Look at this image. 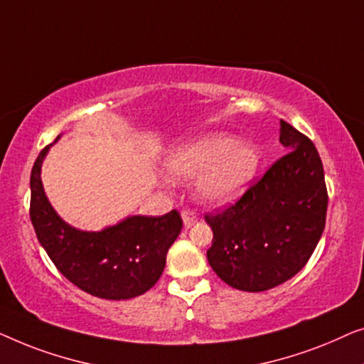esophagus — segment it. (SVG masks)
I'll use <instances>...</instances> for the list:
<instances>
[{
	"label": "esophagus",
	"mask_w": 364,
	"mask_h": 364,
	"mask_svg": "<svg viewBox=\"0 0 364 364\" xmlns=\"http://www.w3.org/2000/svg\"><path fill=\"white\" fill-rule=\"evenodd\" d=\"M181 218H183L184 226H186V228H191L194 223H198L196 213L191 211V209H186V211H183V213H181Z\"/></svg>",
	"instance_id": "esophagus-1"
}]
</instances>
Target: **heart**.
<instances>
[{
	"label": "heart",
	"mask_w": 364,
	"mask_h": 364,
	"mask_svg": "<svg viewBox=\"0 0 364 364\" xmlns=\"http://www.w3.org/2000/svg\"><path fill=\"white\" fill-rule=\"evenodd\" d=\"M259 148L228 133H208L178 146L168 156L166 170L176 180L201 175L196 191L203 203L223 206L239 199L257 175Z\"/></svg>",
	"instance_id": "1"
}]
</instances>
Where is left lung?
Wrapping results in <instances>:
<instances>
[{
	"mask_svg": "<svg viewBox=\"0 0 364 364\" xmlns=\"http://www.w3.org/2000/svg\"><path fill=\"white\" fill-rule=\"evenodd\" d=\"M279 140L289 153L231 208L204 216L213 229L208 262L237 290L287 282L305 267L325 229L328 194L318 151L284 120Z\"/></svg>",
	"mask_w": 364,
	"mask_h": 364,
	"instance_id": "8db88e82",
	"label": "left lung"
}]
</instances>
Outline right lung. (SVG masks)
<instances>
[{
	"mask_svg": "<svg viewBox=\"0 0 364 364\" xmlns=\"http://www.w3.org/2000/svg\"><path fill=\"white\" fill-rule=\"evenodd\" d=\"M50 146L39 153L31 171L29 216L39 244L59 272L87 294L107 300L145 294L161 277L168 249L181 232L180 213L129 216L97 232L73 228L50 206L41 181Z\"/></svg>",
	"mask_w": 364,
	"mask_h": 364,
	"instance_id": "add662e5",
	"label": "right lung"
}]
</instances>
